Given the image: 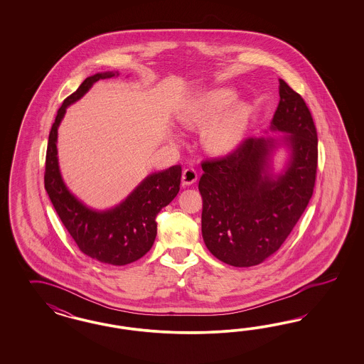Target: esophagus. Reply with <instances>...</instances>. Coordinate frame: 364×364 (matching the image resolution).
I'll return each mask as SVG.
<instances>
[{
  "mask_svg": "<svg viewBox=\"0 0 364 364\" xmlns=\"http://www.w3.org/2000/svg\"><path fill=\"white\" fill-rule=\"evenodd\" d=\"M181 180H183L184 186H192L198 180V172L193 168H187L183 172Z\"/></svg>",
  "mask_w": 364,
  "mask_h": 364,
  "instance_id": "1",
  "label": "esophagus"
}]
</instances>
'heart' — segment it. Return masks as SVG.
<instances>
[{
  "label": "heart",
  "mask_w": 364,
  "mask_h": 364,
  "mask_svg": "<svg viewBox=\"0 0 364 364\" xmlns=\"http://www.w3.org/2000/svg\"><path fill=\"white\" fill-rule=\"evenodd\" d=\"M235 99L236 95L231 89H210L192 100L183 110L180 119L188 127H204L210 122L204 136L207 146L216 154L231 152L242 143L251 117L248 104L235 102L230 105Z\"/></svg>",
  "instance_id": "obj_1"
}]
</instances>
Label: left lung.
Listing matches in <instances>:
<instances>
[{"mask_svg": "<svg viewBox=\"0 0 364 364\" xmlns=\"http://www.w3.org/2000/svg\"><path fill=\"white\" fill-rule=\"evenodd\" d=\"M280 101L271 132L248 137L233 152L203 161L201 232L210 254L225 264L263 263L286 242L312 196L318 168V134L304 100L279 80ZM289 149L282 173L272 156Z\"/></svg>", "mask_w": 364, "mask_h": 364, "instance_id": "left-lung-1", "label": "left lung"}]
</instances>
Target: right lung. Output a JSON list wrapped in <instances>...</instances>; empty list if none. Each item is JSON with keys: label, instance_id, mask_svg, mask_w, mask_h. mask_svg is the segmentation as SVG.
<instances>
[{"label": "right lung", "instance_id": "1", "mask_svg": "<svg viewBox=\"0 0 364 364\" xmlns=\"http://www.w3.org/2000/svg\"><path fill=\"white\" fill-rule=\"evenodd\" d=\"M114 76H119V72L96 73L85 78L57 110L48 140L44 183L57 215L80 251L104 264L125 265L139 260L152 248L157 235L156 216L176 198L181 166L148 175L120 204L97 210L84 204L66 187L57 156L58 127L66 108L81 99L99 80Z\"/></svg>", "mask_w": 364, "mask_h": 364}]
</instances>
